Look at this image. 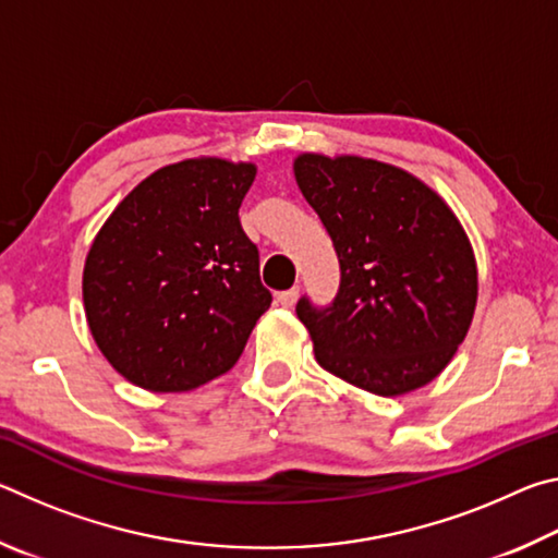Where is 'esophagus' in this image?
<instances>
[{
	"label": "esophagus",
	"instance_id": "esophagus-1",
	"mask_svg": "<svg viewBox=\"0 0 558 558\" xmlns=\"http://www.w3.org/2000/svg\"><path fill=\"white\" fill-rule=\"evenodd\" d=\"M298 295H300V288H290V290H282V292H278V302L282 307H292L295 305V300H298Z\"/></svg>",
	"mask_w": 558,
	"mask_h": 558
}]
</instances>
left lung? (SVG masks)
<instances>
[{"label":"left lung","instance_id":"obj_1","mask_svg":"<svg viewBox=\"0 0 558 558\" xmlns=\"http://www.w3.org/2000/svg\"><path fill=\"white\" fill-rule=\"evenodd\" d=\"M295 182L335 243L339 292L298 317L317 364L376 396L421 389L446 369L477 305V263L450 206L401 167L315 153Z\"/></svg>","mask_w":558,"mask_h":558}]
</instances>
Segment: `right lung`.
<instances>
[{
	"mask_svg": "<svg viewBox=\"0 0 558 558\" xmlns=\"http://www.w3.org/2000/svg\"><path fill=\"white\" fill-rule=\"evenodd\" d=\"M256 165L194 157L143 179L86 256L83 305L112 369L155 393L199 389L239 362L270 307L239 209Z\"/></svg>",
	"mask_w": 558,
	"mask_h": 558,
	"instance_id": "1",
	"label": "right lung"
}]
</instances>
